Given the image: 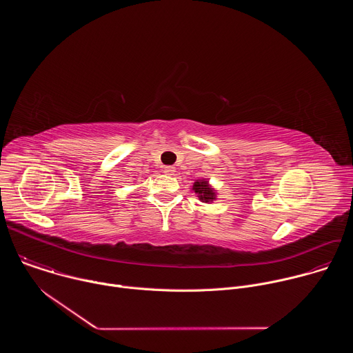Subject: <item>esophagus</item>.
Instances as JSON below:
<instances>
[{
	"label": "esophagus",
	"instance_id": "34e87169",
	"mask_svg": "<svg viewBox=\"0 0 353 353\" xmlns=\"http://www.w3.org/2000/svg\"><path fill=\"white\" fill-rule=\"evenodd\" d=\"M163 172H165L166 174H174V172H176V168H173V166H166V168L163 169Z\"/></svg>",
	"mask_w": 353,
	"mask_h": 353
}]
</instances>
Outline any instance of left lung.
I'll use <instances>...</instances> for the list:
<instances>
[{
  "mask_svg": "<svg viewBox=\"0 0 353 353\" xmlns=\"http://www.w3.org/2000/svg\"><path fill=\"white\" fill-rule=\"evenodd\" d=\"M191 191H194L201 203H214L216 199V190L210 184L208 179H198L191 187Z\"/></svg>",
  "mask_w": 353,
  "mask_h": 353,
  "instance_id": "8db88e82",
  "label": "left lung"
}]
</instances>
